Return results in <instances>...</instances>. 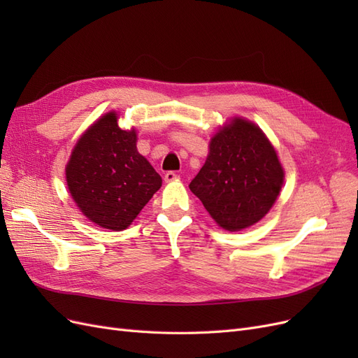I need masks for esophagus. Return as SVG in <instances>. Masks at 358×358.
<instances>
[{
	"label": "esophagus",
	"instance_id": "obj_1",
	"mask_svg": "<svg viewBox=\"0 0 358 358\" xmlns=\"http://www.w3.org/2000/svg\"><path fill=\"white\" fill-rule=\"evenodd\" d=\"M178 179H179V175L176 171H167L164 175L166 182H173V180H178Z\"/></svg>",
	"mask_w": 358,
	"mask_h": 358
}]
</instances>
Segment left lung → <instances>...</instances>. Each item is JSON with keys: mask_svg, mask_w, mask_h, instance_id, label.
<instances>
[{"mask_svg": "<svg viewBox=\"0 0 358 358\" xmlns=\"http://www.w3.org/2000/svg\"><path fill=\"white\" fill-rule=\"evenodd\" d=\"M282 182V166L264 133L234 117L212 137L208 159L189 189L218 225L239 231L270 210Z\"/></svg>", "mask_w": 358, "mask_h": 358, "instance_id": "1", "label": "left lung"}]
</instances>
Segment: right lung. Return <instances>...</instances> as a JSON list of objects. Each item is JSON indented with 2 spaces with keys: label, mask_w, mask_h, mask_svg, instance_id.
<instances>
[{
  "label": "right lung",
  "mask_w": 358,
  "mask_h": 358,
  "mask_svg": "<svg viewBox=\"0 0 358 358\" xmlns=\"http://www.w3.org/2000/svg\"><path fill=\"white\" fill-rule=\"evenodd\" d=\"M136 129L125 131L110 112L74 146L66 169L73 200L86 218L107 230H125L161 188V176L137 152Z\"/></svg>",
  "instance_id": "1"
}]
</instances>
